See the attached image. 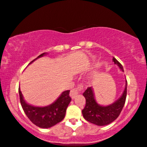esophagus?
Wrapping results in <instances>:
<instances>
[{"mask_svg": "<svg viewBox=\"0 0 147 147\" xmlns=\"http://www.w3.org/2000/svg\"><path fill=\"white\" fill-rule=\"evenodd\" d=\"M84 87L83 85L82 84H78V86L74 88L73 89H71L70 91V96L71 98H75L77 96V95L78 94V93L81 91L82 90H83Z\"/></svg>", "mask_w": 147, "mask_h": 147, "instance_id": "esophagus-1", "label": "esophagus"}]
</instances>
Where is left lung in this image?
I'll use <instances>...</instances> for the list:
<instances>
[{"mask_svg":"<svg viewBox=\"0 0 147 147\" xmlns=\"http://www.w3.org/2000/svg\"><path fill=\"white\" fill-rule=\"evenodd\" d=\"M113 61L118 65L123 71L122 65L113 57ZM127 81L126 82L125 89L123 94L118 100L109 106H100L96 102L94 98L92 87H88L83 93L86 99V104L82 113L84 118L88 122L98 126H105L111 123L119 116L121 113L126 101L127 92Z\"/></svg>","mask_w":147,"mask_h":147,"instance_id":"8db88e82","label":"left lung"}]
</instances>
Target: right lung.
I'll list each match as a JSON object with an SVG mask.
<instances>
[{"label":"right lung","mask_w":147,"mask_h":147,"mask_svg":"<svg viewBox=\"0 0 147 147\" xmlns=\"http://www.w3.org/2000/svg\"><path fill=\"white\" fill-rule=\"evenodd\" d=\"M45 54V53H42L36 59L40 58ZM36 59L32 60L29 64L32 63ZM69 91L70 90L64 91L60 97L49 106L38 107L27 104L24 100L20 88L18 89L20 104L26 115L33 124L43 129H47L53 127L61 122L65 118L67 108L71 100V98L69 96Z\"/></svg>","instance_id":"right-lung-1"}]
</instances>
